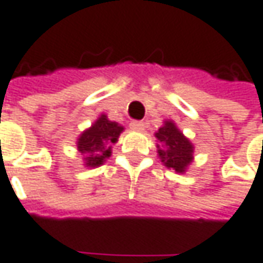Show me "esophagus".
<instances>
[{
    "mask_svg": "<svg viewBox=\"0 0 263 263\" xmlns=\"http://www.w3.org/2000/svg\"><path fill=\"white\" fill-rule=\"evenodd\" d=\"M129 126H131L132 129H135V131H143L144 129V123L141 120H134V122H131Z\"/></svg>",
    "mask_w": 263,
    "mask_h": 263,
    "instance_id": "obj_1",
    "label": "esophagus"
}]
</instances>
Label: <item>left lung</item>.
<instances>
[{"label":"left lung","mask_w":263,"mask_h":263,"mask_svg":"<svg viewBox=\"0 0 263 263\" xmlns=\"http://www.w3.org/2000/svg\"><path fill=\"white\" fill-rule=\"evenodd\" d=\"M155 137L159 141L158 155L163 165L176 173H184L193 161V146L189 138H186L171 120H165Z\"/></svg>","instance_id":"left-lung-1"}]
</instances>
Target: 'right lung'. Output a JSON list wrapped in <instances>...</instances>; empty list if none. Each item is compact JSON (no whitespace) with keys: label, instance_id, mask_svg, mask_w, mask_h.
<instances>
[{"label":"right lung","instance_id":"obj_1","mask_svg":"<svg viewBox=\"0 0 263 263\" xmlns=\"http://www.w3.org/2000/svg\"><path fill=\"white\" fill-rule=\"evenodd\" d=\"M122 131L123 126L108 120L105 115H101L89 129L82 132L77 140V148L86 155V166L97 168L105 162V159L111 156V144L116 143Z\"/></svg>","mask_w":263,"mask_h":263}]
</instances>
